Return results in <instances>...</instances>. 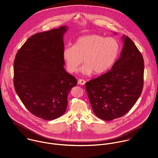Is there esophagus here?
<instances>
[{"label":"esophagus","instance_id":"1","mask_svg":"<svg viewBox=\"0 0 158 158\" xmlns=\"http://www.w3.org/2000/svg\"><path fill=\"white\" fill-rule=\"evenodd\" d=\"M78 84L80 85H84L85 84V81L84 79H79L78 80Z\"/></svg>","mask_w":158,"mask_h":158}]
</instances>
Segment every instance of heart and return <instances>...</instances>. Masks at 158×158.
<instances>
[{
	"label": "heart",
	"instance_id": "heart-1",
	"mask_svg": "<svg viewBox=\"0 0 158 158\" xmlns=\"http://www.w3.org/2000/svg\"><path fill=\"white\" fill-rule=\"evenodd\" d=\"M119 52L120 45L115 38L93 34L79 37L74 45L65 46L63 57L70 73L76 72L84 59L85 65L81 69L83 74H101L114 65Z\"/></svg>",
	"mask_w": 158,
	"mask_h": 158
}]
</instances>
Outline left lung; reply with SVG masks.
Masks as SVG:
<instances>
[{"instance_id": "left-lung-1", "label": "left lung", "mask_w": 158, "mask_h": 158, "mask_svg": "<svg viewBox=\"0 0 158 158\" xmlns=\"http://www.w3.org/2000/svg\"><path fill=\"white\" fill-rule=\"evenodd\" d=\"M120 57L111 70L86 82L85 87L94 113L106 121L127 113L139 99L143 86L142 54L128 36H123Z\"/></svg>"}]
</instances>
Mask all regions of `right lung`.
Wrapping results in <instances>:
<instances>
[{"instance_id": "obj_1", "label": "right lung", "mask_w": 158, "mask_h": 158, "mask_svg": "<svg viewBox=\"0 0 158 158\" xmlns=\"http://www.w3.org/2000/svg\"><path fill=\"white\" fill-rule=\"evenodd\" d=\"M66 26L29 37L14 62V87L26 108L37 118L51 121L66 111L67 96L77 79L64 69L63 35Z\"/></svg>"}]
</instances>
